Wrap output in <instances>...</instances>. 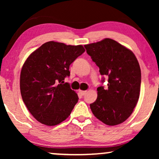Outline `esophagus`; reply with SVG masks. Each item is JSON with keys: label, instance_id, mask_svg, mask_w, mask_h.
I'll use <instances>...</instances> for the list:
<instances>
[{"label": "esophagus", "instance_id": "obj_1", "mask_svg": "<svg viewBox=\"0 0 159 159\" xmlns=\"http://www.w3.org/2000/svg\"><path fill=\"white\" fill-rule=\"evenodd\" d=\"M78 92H79L81 95H84L85 94V93H86L87 91H86V90H78Z\"/></svg>", "mask_w": 159, "mask_h": 159}]
</instances>
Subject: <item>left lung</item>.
Here are the masks:
<instances>
[{
  "label": "left lung",
  "mask_w": 159,
  "mask_h": 159,
  "mask_svg": "<svg viewBox=\"0 0 159 159\" xmlns=\"http://www.w3.org/2000/svg\"><path fill=\"white\" fill-rule=\"evenodd\" d=\"M84 48L99 67L101 75L108 77V88H97L98 97L90 105L91 111L106 125H119L130 116L140 96L141 71L138 61L132 51L110 38Z\"/></svg>",
  "instance_id": "obj_1"
}]
</instances>
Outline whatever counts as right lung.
Masks as SVG:
<instances>
[{
    "label": "right lung",
    "mask_w": 159,
    "mask_h": 159,
    "mask_svg": "<svg viewBox=\"0 0 159 159\" xmlns=\"http://www.w3.org/2000/svg\"><path fill=\"white\" fill-rule=\"evenodd\" d=\"M84 51L81 45L50 41L25 61L20 75L21 95L30 114L39 122L54 126L71 114L79 98L64 80L70 75V64Z\"/></svg>",
    "instance_id": "add662e5"
}]
</instances>
